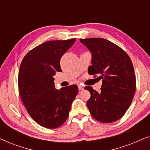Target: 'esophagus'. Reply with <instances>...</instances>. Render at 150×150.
Returning a JSON list of instances; mask_svg holds the SVG:
<instances>
[{
  "label": "esophagus",
  "instance_id": "1",
  "mask_svg": "<svg viewBox=\"0 0 150 150\" xmlns=\"http://www.w3.org/2000/svg\"><path fill=\"white\" fill-rule=\"evenodd\" d=\"M79 89L81 91V90H83L84 89V87L83 86H82L81 85H79Z\"/></svg>",
  "mask_w": 150,
  "mask_h": 150
}]
</instances>
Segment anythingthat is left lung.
<instances>
[{
    "instance_id": "obj_1",
    "label": "left lung",
    "mask_w": 150,
    "mask_h": 150,
    "mask_svg": "<svg viewBox=\"0 0 150 150\" xmlns=\"http://www.w3.org/2000/svg\"><path fill=\"white\" fill-rule=\"evenodd\" d=\"M91 53L89 74L102 79L101 92L91 87L87 105L92 117L102 123H112L126 113L134 98L136 79L130 57L125 51L103 38L80 39Z\"/></svg>"
}]
</instances>
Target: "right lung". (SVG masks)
Wrapping results in <instances>:
<instances>
[{
    "label": "right lung",
    "mask_w": 150,
    "mask_h": 150,
    "mask_svg": "<svg viewBox=\"0 0 150 150\" xmlns=\"http://www.w3.org/2000/svg\"><path fill=\"white\" fill-rule=\"evenodd\" d=\"M75 41L43 43L29 51L20 65L18 88L22 102L33 120L44 128L54 129L63 124L79 92L76 85L56 89L53 78L62 71L60 59Z\"/></svg>",
    "instance_id": "right-lung-1"
}]
</instances>
